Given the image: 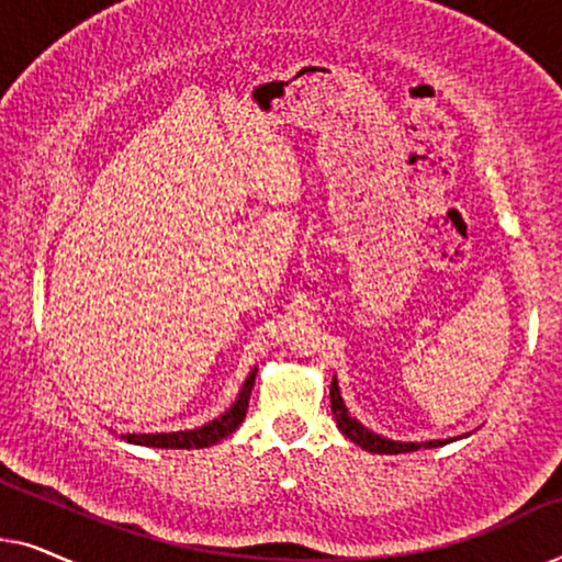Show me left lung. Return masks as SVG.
I'll return each mask as SVG.
<instances>
[{
  "mask_svg": "<svg viewBox=\"0 0 562 562\" xmlns=\"http://www.w3.org/2000/svg\"><path fill=\"white\" fill-rule=\"evenodd\" d=\"M329 404H333V414L337 427L345 437H350L352 442L360 445V448L368 452H379V456H398V452H414L419 448H442V445L452 442L450 440H429V442H402V440H389V437L375 435L371 429L360 425L356 417H350L348 406H345L340 396V386H337V379L333 375V383H329Z\"/></svg>",
  "mask_w": 562,
  "mask_h": 562,
  "instance_id": "1",
  "label": "left lung"
}]
</instances>
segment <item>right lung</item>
I'll return each mask as SVG.
<instances>
[{
    "instance_id": "obj_1",
    "label": "right lung",
    "mask_w": 562,
    "mask_h": 562,
    "mask_svg": "<svg viewBox=\"0 0 562 562\" xmlns=\"http://www.w3.org/2000/svg\"><path fill=\"white\" fill-rule=\"evenodd\" d=\"M258 368H252L245 379L240 394H237L235 404L229 406L225 414H220L217 419L206 422L202 427L194 429H181V432H156V435H120L122 440L130 445H145V448H173V450H191V448H210V445L220 442L222 437L233 435L237 427L243 425L245 412H248V398L252 391V383H256Z\"/></svg>"
}]
</instances>
